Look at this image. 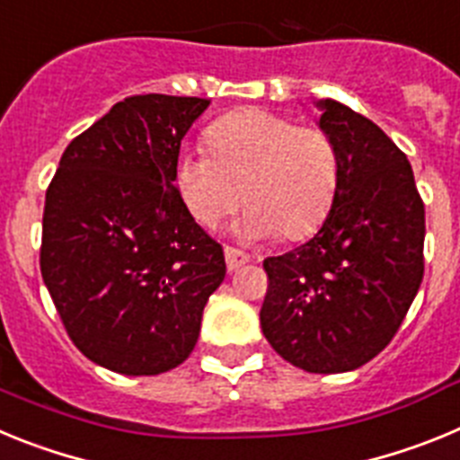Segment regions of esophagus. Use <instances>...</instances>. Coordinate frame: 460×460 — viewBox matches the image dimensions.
Wrapping results in <instances>:
<instances>
[{
    "mask_svg": "<svg viewBox=\"0 0 460 460\" xmlns=\"http://www.w3.org/2000/svg\"><path fill=\"white\" fill-rule=\"evenodd\" d=\"M249 255L243 253V251L239 249H233V246H226V265H227V271H237L239 267H243L246 262H249Z\"/></svg>",
    "mask_w": 460,
    "mask_h": 460,
    "instance_id": "1",
    "label": "esophagus"
}]
</instances>
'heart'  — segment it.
<instances>
[{"mask_svg":"<svg viewBox=\"0 0 460 460\" xmlns=\"http://www.w3.org/2000/svg\"><path fill=\"white\" fill-rule=\"evenodd\" d=\"M205 149H181L174 181L190 217L207 227L246 202L242 234L304 239L323 226L339 189L334 140L262 108L227 112L207 128Z\"/></svg>","mask_w":460,"mask_h":460,"instance_id":"heart-1","label":"heart"}]
</instances>
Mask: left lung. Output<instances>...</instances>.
Here are the masks:
<instances>
[{"label":"left lung","instance_id":"1","mask_svg":"<svg viewBox=\"0 0 460 460\" xmlns=\"http://www.w3.org/2000/svg\"><path fill=\"white\" fill-rule=\"evenodd\" d=\"M339 189L318 234L262 262V334L292 367L355 371L387 348L424 276V202L401 149L339 101H318Z\"/></svg>","mask_w":460,"mask_h":460}]
</instances>
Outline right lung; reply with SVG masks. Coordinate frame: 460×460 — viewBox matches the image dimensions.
Masks as SVG:
<instances>
[{
  "instance_id": "obj_1",
  "label": "right lung",
  "mask_w": 460,
  "mask_h": 460,
  "mask_svg": "<svg viewBox=\"0 0 460 460\" xmlns=\"http://www.w3.org/2000/svg\"><path fill=\"white\" fill-rule=\"evenodd\" d=\"M207 105L119 101L68 145L48 186L40 274L75 348L121 376L180 367L226 279L221 243L174 184L181 140Z\"/></svg>"
}]
</instances>
